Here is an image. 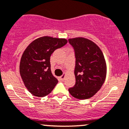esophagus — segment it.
Listing matches in <instances>:
<instances>
[{"label":"esophagus","mask_w":129,"mask_h":129,"mask_svg":"<svg viewBox=\"0 0 129 129\" xmlns=\"http://www.w3.org/2000/svg\"><path fill=\"white\" fill-rule=\"evenodd\" d=\"M65 76H66V74H62V75L60 77V80H61L62 81H63V80H64Z\"/></svg>","instance_id":"obj_1"}]
</instances>
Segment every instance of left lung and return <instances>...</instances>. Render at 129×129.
I'll return each mask as SVG.
<instances>
[{
	"mask_svg": "<svg viewBox=\"0 0 129 129\" xmlns=\"http://www.w3.org/2000/svg\"><path fill=\"white\" fill-rule=\"evenodd\" d=\"M69 42L73 48L76 58V83L69 91L76 99L91 98L100 90L106 78L103 54L95 43L86 38H72Z\"/></svg>",
	"mask_w": 129,
	"mask_h": 129,
	"instance_id": "8db88e82",
	"label": "left lung"
}]
</instances>
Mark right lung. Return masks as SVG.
Masks as SVG:
<instances>
[{
  "mask_svg": "<svg viewBox=\"0 0 129 129\" xmlns=\"http://www.w3.org/2000/svg\"><path fill=\"white\" fill-rule=\"evenodd\" d=\"M67 43L63 38L43 37L32 41L23 52L20 73L32 95L43 97L52 92L58 80L51 72L50 56Z\"/></svg>",
  "mask_w": 129,
  "mask_h": 129,
  "instance_id": "1",
  "label": "right lung"
}]
</instances>
